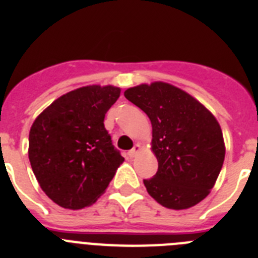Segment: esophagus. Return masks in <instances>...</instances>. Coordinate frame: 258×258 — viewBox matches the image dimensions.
Instances as JSON below:
<instances>
[{
  "label": "esophagus",
  "instance_id": "34e87169",
  "mask_svg": "<svg viewBox=\"0 0 258 258\" xmlns=\"http://www.w3.org/2000/svg\"><path fill=\"white\" fill-rule=\"evenodd\" d=\"M140 151H141V145H140V143H137V145L134 146L133 149H132L131 151H129V156H131V157H134V156H136V155L138 154V152H140Z\"/></svg>",
  "mask_w": 258,
  "mask_h": 258
}]
</instances>
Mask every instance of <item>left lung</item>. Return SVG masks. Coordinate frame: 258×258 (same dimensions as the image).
<instances>
[{
  "label": "left lung",
  "mask_w": 258,
  "mask_h": 258,
  "mask_svg": "<svg viewBox=\"0 0 258 258\" xmlns=\"http://www.w3.org/2000/svg\"><path fill=\"white\" fill-rule=\"evenodd\" d=\"M125 98L149 116L156 174L143 179L165 208L187 209L206 199L225 160V142L213 113L182 89L163 81L126 89Z\"/></svg>",
  "instance_id": "1"
}]
</instances>
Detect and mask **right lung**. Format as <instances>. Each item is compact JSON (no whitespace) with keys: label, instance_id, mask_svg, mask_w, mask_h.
Wrapping results in <instances>:
<instances>
[{"label":"right lung","instance_id":"1","mask_svg":"<svg viewBox=\"0 0 258 258\" xmlns=\"http://www.w3.org/2000/svg\"><path fill=\"white\" fill-rule=\"evenodd\" d=\"M120 92L112 85L83 86L55 99L32 124V170L58 206L74 211L92 206L124 161L103 122Z\"/></svg>","mask_w":258,"mask_h":258}]
</instances>
